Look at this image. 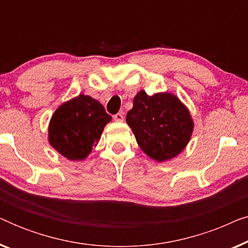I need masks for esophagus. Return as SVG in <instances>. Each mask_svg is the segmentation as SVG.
Segmentation results:
<instances>
[{"mask_svg":"<svg viewBox=\"0 0 248 248\" xmlns=\"http://www.w3.org/2000/svg\"><path fill=\"white\" fill-rule=\"evenodd\" d=\"M114 120L116 122H123L124 121V115L122 113H117L116 115H114Z\"/></svg>","mask_w":248,"mask_h":248,"instance_id":"34e87169","label":"esophagus"}]
</instances>
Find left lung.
Returning a JSON list of instances; mask_svg holds the SVG:
<instances>
[{
  "label": "left lung",
  "instance_id": "8db88e82",
  "mask_svg": "<svg viewBox=\"0 0 248 248\" xmlns=\"http://www.w3.org/2000/svg\"><path fill=\"white\" fill-rule=\"evenodd\" d=\"M126 123L142 151L158 162L177 157L194 130L188 108L170 93L149 96L144 90L139 91Z\"/></svg>",
  "mask_w": 248,
  "mask_h": 248
}]
</instances>
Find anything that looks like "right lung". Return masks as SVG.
I'll list each match as a JSON object with an SVG mask.
<instances>
[{
  "mask_svg": "<svg viewBox=\"0 0 248 248\" xmlns=\"http://www.w3.org/2000/svg\"><path fill=\"white\" fill-rule=\"evenodd\" d=\"M111 121L103 105L86 94L65 101L54 111L48 125V142L69 160H83L96 147Z\"/></svg>",
  "mask_w": 248,
  "mask_h": 248,
  "instance_id": "1",
  "label": "right lung"
}]
</instances>
